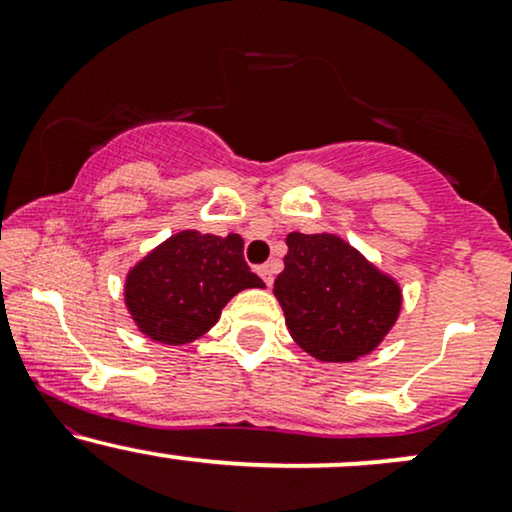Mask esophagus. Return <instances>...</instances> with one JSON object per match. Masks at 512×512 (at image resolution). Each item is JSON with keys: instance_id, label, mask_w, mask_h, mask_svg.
<instances>
[{"instance_id": "34e87169", "label": "esophagus", "mask_w": 512, "mask_h": 512, "mask_svg": "<svg viewBox=\"0 0 512 512\" xmlns=\"http://www.w3.org/2000/svg\"><path fill=\"white\" fill-rule=\"evenodd\" d=\"M257 272H260V276L264 279V284H267V286L274 284V272H276V267H274L272 262L262 264V267H257Z\"/></svg>"}]
</instances>
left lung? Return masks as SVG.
<instances>
[{"label":"left lung","mask_w":512,"mask_h":512,"mask_svg":"<svg viewBox=\"0 0 512 512\" xmlns=\"http://www.w3.org/2000/svg\"><path fill=\"white\" fill-rule=\"evenodd\" d=\"M286 245L274 296L293 342L322 363H349L378 349L402 313L395 276L337 233L293 231Z\"/></svg>","instance_id":"left-lung-1"}]
</instances>
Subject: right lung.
Segmentation results:
<instances>
[{"instance_id":"obj_1","label":"right lung","mask_w":512,"mask_h":512,"mask_svg":"<svg viewBox=\"0 0 512 512\" xmlns=\"http://www.w3.org/2000/svg\"><path fill=\"white\" fill-rule=\"evenodd\" d=\"M245 289H264V281L243 260V238L190 228L129 267L125 305L144 337L182 346L207 334L226 303Z\"/></svg>"}]
</instances>
